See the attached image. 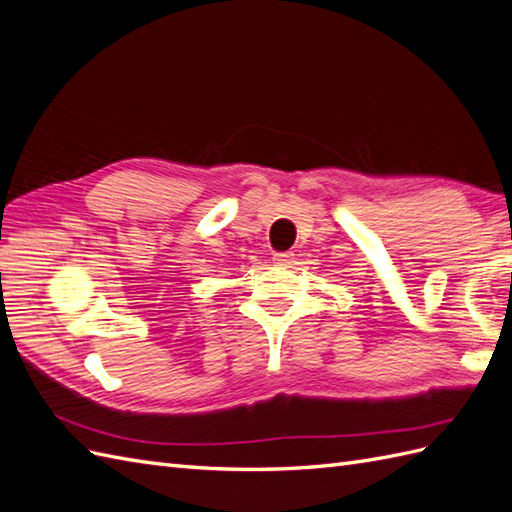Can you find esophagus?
<instances>
[{"instance_id":"obj_1","label":"esophagus","mask_w":512,"mask_h":512,"mask_svg":"<svg viewBox=\"0 0 512 512\" xmlns=\"http://www.w3.org/2000/svg\"><path fill=\"white\" fill-rule=\"evenodd\" d=\"M273 260H276L278 265H291L293 263V254L278 252V254H273Z\"/></svg>"}]
</instances>
